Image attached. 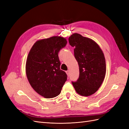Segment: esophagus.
Returning <instances> with one entry per match:
<instances>
[{
	"instance_id": "obj_1",
	"label": "esophagus",
	"mask_w": 129,
	"mask_h": 129,
	"mask_svg": "<svg viewBox=\"0 0 129 129\" xmlns=\"http://www.w3.org/2000/svg\"><path fill=\"white\" fill-rule=\"evenodd\" d=\"M66 73H67V74L68 75H69V73H70V72H69V71H66Z\"/></svg>"
}]
</instances>
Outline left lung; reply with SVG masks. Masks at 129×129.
I'll return each instance as SVG.
<instances>
[{
  "label": "left lung",
  "instance_id": "left-lung-1",
  "mask_svg": "<svg viewBox=\"0 0 129 129\" xmlns=\"http://www.w3.org/2000/svg\"><path fill=\"white\" fill-rule=\"evenodd\" d=\"M74 56L79 66V79L72 84L77 93L83 96L91 95L102 84L106 73L104 54L96 42L81 34L74 33L69 38Z\"/></svg>",
  "mask_w": 129,
  "mask_h": 129
}]
</instances>
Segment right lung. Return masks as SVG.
Returning a JSON list of instances; mask_svg holds the SVG:
<instances>
[{"label": "right lung", "instance_id": "obj_1", "mask_svg": "<svg viewBox=\"0 0 129 129\" xmlns=\"http://www.w3.org/2000/svg\"><path fill=\"white\" fill-rule=\"evenodd\" d=\"M67 43L65 38L57 36L38 40L27 56V79L34 90L45 98H53L59 95L67 81V74L60 69L58 56Z\"/></svg>", "mask_w": 129, "mask_h": 129}]
</instances>
